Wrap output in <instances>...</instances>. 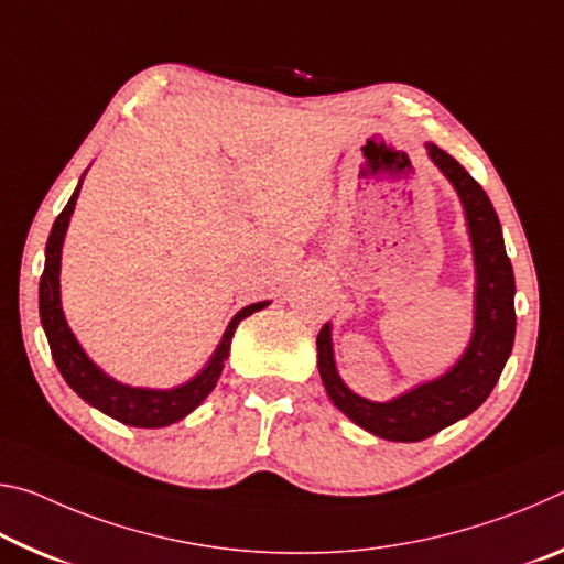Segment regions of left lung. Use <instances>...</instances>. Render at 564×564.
<instances>
[{
  "label": "left lung",
  "instance_id": "8db88e82",
  "mask_svg": "<svg viewBox=\"0 0 564 564\" xmlns=\"http://www.w3.org/2000/svg\"><path fill=\"white\" fill-rule=\"evenodd\" d=\"M425 149L433 164L457 191L470 234L475 261L470 343L443 376L417 383L386 403H376L352 393L343 383L333 356L330 323L321 328L316 338L318 373L333 405L362 431L393 443L425 441L480 408L498 383L514 343V275L505 253L500 218L482 186L451 154L435 144H425Z\"/></svg>",
  "mask_w": 564,
  "mask_h": 564
}]
</instances>
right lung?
<instances>
[{"label":"right lung","mask_w":564,"mask_h":564,"mask_svg":"<svg viewBox=\"0 0 564 564\" xmlns=\"http://www.w3.org/2000/svg\"><path fill=\"white\" fill-rule=\"evenodd\" d=\"M84 174H87V171H84ZM82 181L84 176L79 178V186L74 188L69 204L64 206V212L59 216H56L44 251L46 259L40 281V316L46 340H50L52 358L74 393L79 395L84 403L101 410L104 415L133 427H166L171 423H176V420H184L188 413H194V410L204 403L208 393L216 388L218 376H221L224 370V362L228 358V352H231V338L238 323L251 316V313L265 308L271 301L251 303L238 311L231 323H228V328L224 330V338L216 346L214 356L208 358L206 366L198 370L194 378L186 380V383H181L176 388H133L113 380L87 356V350L82 348V343L76 340L69 323H66L62 308V246L66 228H69L72 221L76 198H79Z\"/></svg>","instance_id":"obj_1"}]
</instances>
